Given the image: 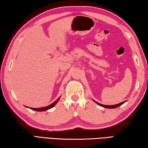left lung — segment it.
Masks as SVG:
<instances>
[{"mask_svg":"<svg viewBox=\"0 0 148 148\" xmlns=\"http://www.w3.org/2000/svg\"><path fill=\"white\" fill-rule=\"evenodd\" d=\"M93 101L95 102V103H97V104H99V106H100L103 107V108H108V109H114V108H118V107H119V106H121V105H122V104H123V103H124L125 102H126V100H125V101H124V102H121V103H118V104H116V105H111V106L103 105V104H101V103H99V102H97L95 101V100H93Z\"/></svg>","mask_w":148,"mask_h":148,"instance_id":"left-lung-1","label":"left lung"}]
</instances>
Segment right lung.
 <instances>
[{
  "label": "right lung",
  "mask_w": 148,
  "mask_h": 148,
  "mask_svg": "<svg viewBox=\"0 0 148 148\" xmlns=\"http://www.w3.org/2000/svg\"><path fill=\"white\" fill-rule=\"evenodd\" d=\"M60 97H59V98H58L57 100H56L54 102L51 103V104H50V105H49L48 106L44 107V108H29L30 109H32V110H34V111H46V110H48L49 109H51L52 108H53V107H54L56 104V103L58 102V100H60Z\"/></svg>",
  "instance_id": "right-lung-1"
}]
</instances>
